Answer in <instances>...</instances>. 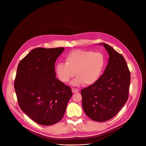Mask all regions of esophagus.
Instances as JSON below:
<instances>
[{
    "label": "esophagus",
    "instance_id": "1",
    "mask_svg": "<svg viewBox=\"0 0 146 146\" xmlns=\"http://www.w3.org/2000/svg\"><path fill=\"white\" fill-rule=\"evenodd\" d=\"M72 91L73 93H76V92H78V90H77L76 88H72Z\"/></svg>",
    "mask_w": 146,
    "mask_h": 146
}]
</instances>
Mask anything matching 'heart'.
<instances>
[{
	"label": "heart",
	"mask_w": 146,
	"mask_h": 146,
	"mask_svg": "<svg viewBox=\"0 0 146 146\" xmlns=\"http://www.w3.org/2000/svg\"><path fill=\"white\" fill-rule=\"evenodd\" d=\"M65 64L59 63L55 66V72L63 82H68L74 77L72 84L92 85L99 78L105 65V59L99 52L92 51L74 50L65 58Z\"/></svg>",
	"instance_id": "heart-1"
}]
</instances>
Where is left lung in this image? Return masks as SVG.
Masks as SVG:
<instances>
[{
  "instance_id": "8db88e82",
  "label": "left lung",
  "mask_w": 146,
  "mask_h": 146,
  "mask_svg": "<svg viewBox=\"0 0 146 146\" xmlns=\"http://www.w3.org/2000/svg\"><path fill=\"white\" fill-rule=\"evenodd\" d=\"M109 55L105 72L96 82L82 89V108L86 115L98 122L114 117L128 99L131 74L123 56L106 43Z\"/></svg>"
}]
</instances>
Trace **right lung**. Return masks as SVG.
Segmentation results:
<instances>
[{
    "label": "right lung",
    "instance_id": "add662e5",
    "mask_svg": "<svg viewBox=\"0 0 146 146\" xmlns=\"http://www.w3.org/2000/svg\"><path fill=\"white\" fill-rule=\"evenodd\" d=\"M64 47L32 50L18 65L14 88L20 109L42 125L63 118L71 88L55 78V63Z\"/></svg>",
    "mask_w": 146,
    "mask_h": 146
}]
</instances>
